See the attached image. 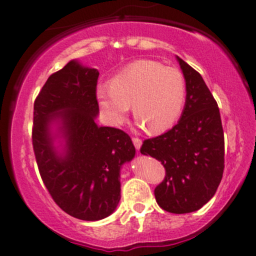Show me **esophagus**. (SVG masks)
Wrapping results in <instances>:
<instances>
[{
    "label": "esophagus",
    "instance_id": "34e87169",
    "mask_svg": "<svg viewBox=\"0 0 256 256\" xmlns=\"http://www.w3.org/2000/svg\"><path fill=\"white\" fill-rule=\"evenodd\" d=\"M132 142H134V144H135V148L137 150H140V148H141V144H142L141 140H140L138 137H132Z\"/></svg>",
    "mask_w": 256,
    "mask_h": 256
}]
</instances>
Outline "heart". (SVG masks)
<instances>
[{
  "label": "heart",
  "instance_id": "1",
  "mask_svg": "<svg viewBox=\"0 0 256 256\" xmlns=\"http://www.w3.org/2000/svg\"><path fill=\"white\" fill-rule=\"evenodd\" d=\"M186 99V84L176 67L152 60L130 64L96 88V100L112 125H121L132 109L137 125L150 134L170 128L182 114Z\"/></svg>",
  "mask_w": 256,
  "mask_h": 256
}]
</instances>
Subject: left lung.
<instances>
[{
	"label": "left lung",
	"instance_id": "1",
	"mask_svg": "<svg viewBox=\"0 0 256 256\" xmlns=\"http://www.w3.org/2000/svg\"><path fill=\"white\" fill-rule=\"evenodd\" d=\"M186 84L180 120L163 135L144 142L141 153L160 160L166 178L154 189L157 204L170 214L198 211L216 194L224 169L220 109L198 71L176 56Z\"/></svg>",
	"mask_w": 256,
	"mask_h": 256
}]
</instances>
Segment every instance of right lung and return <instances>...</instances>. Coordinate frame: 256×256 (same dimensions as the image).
Segmentation results:
<instances>
[{
	"label": "right lung",
	"mask_w": 256,
	"mask_h": 256,
	"mask_svg": "<svg viewBox=\"0 0 256 256\" xmlns=\"http://www.w3.org/2000/svg\"><path fill=\"white\" fill-rule=\"evenodd\" d=\"M96 68L71 60L34 102L33 147L51 198L70 216L99 220L120 201V170L135 157L130 136L98 126Z\"/></svg>",
	"instance_id": "right-lung-1"
}]
</instances>
